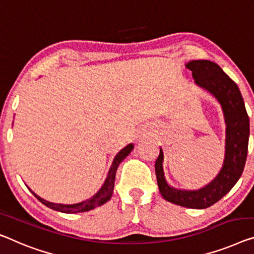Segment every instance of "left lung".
Wrapping results in <instances>:
<instances>
[{
  "mask_svg": "<svg viewBox=\"0 0 254 254\" xmlns=\"http://www.w3.org/2000/svg\"><path fill=\"white\" fill-rule=\"evenodd\" d=\"M186 67L191 70L196 84L209 91L221 104L227 124L224 166L218 177L204 188L179 190L166 184L162 166L163 151L160 148L155 172L161 195L168 202L189 209H206L224 197L243 173L248 156L250 121L237 84L217 64L209 60H191Z\"/></svg>",
  "mask_w": 254,
  "mask_h": 254,
  "instance_id": "1",
  "label": "left lung"
}]
</instances>
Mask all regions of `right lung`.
<instances>
[{"label":"right lung","mask_w":254,"mask_h":254,"mask_svg":"<svg viewBox=\"0 0 254 254\" xmlns=\"http://www.w3.org/2000/svg\"><path fill=\"white\" fill-rule=\"evenodd\" d=\"M132 149H133V145L130 143V145L124 147V148L116 155L114 161H113V164L111 166V169H109L108 176H107V178H106L104 186L101 187L100 190L98 191L96 195L92 196V197H91L90 199L85 200V202H82V203H78V204H73V205H63V204H55V203L48 202V200H44L43 198L39 197V196H37L35 192H33L32 190H30V189H29V190L32 191V194L35 196V197L39 199L41 203L44 204L45 206L50 207V209H52V210L64 212V213H79V212H86V211L93 210L94 207L103 205V204H105L106 202H107V200H109V198L112 197L113 189H114L116 170H117V168H119L121 162H122L124 158H126L127 155L130 154V151Z\"/></svg>","instance_id":"add662e5"}]
</instances>
